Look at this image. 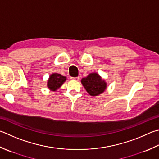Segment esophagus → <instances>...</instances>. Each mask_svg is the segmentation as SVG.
<instances>
[{"label": "esophagus", "instance_id": "34e87169", "mask_svg": "<svg viewBox=\"0 0 159 159\" xmlns=\"http://www.w3.org/2000/svg\"><path fill=\"white\" fill-rule=\"evenodd\" d=\"M71 80H79L80 78L79 77H71Z\"/></svg>", "mask_w": 159, "mask_h": 159}]
</instances>
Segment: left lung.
<instances>
[{"label":"left lung","mask_w":159,"mask_h":159,"mask_svg":"<svg viewBox=\"0 0 159 159\" xmlns=\"http://www.w3.org/2000/svg\"><path fill=\"white\" fill-rule=\"evenodd\" d=\"M81 83L88 93L92 97L99 96L107 88L106 80L96 72L89 74L88 76L83 78Z\"/></svg>","instance_id":"8db88e82"}]
</instances>
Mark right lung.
<instances>
[{
    "instance_id": "right-lung-1",
    "label": "right lung",
    "mask_w": 159,
    "mask_h": 159,
    "mask_svg": "<svg viewBox=\"0 0 159 159\" xmlns=\"http://www.w3.org/2000/svg\"><path fill=\"white\" fill-rule=\"evenodd\" d=\"M67 80V78L57 73L51 74L47 80V87L51 91H56Z\"/></svg>"
}]
</instances>
